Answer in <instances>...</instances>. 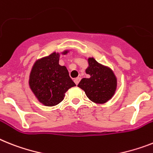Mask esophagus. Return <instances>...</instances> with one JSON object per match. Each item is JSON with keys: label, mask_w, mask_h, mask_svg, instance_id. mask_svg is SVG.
I'll use <instances>...</instances> for the list:
<instances>
[{"label": "esophagus", "mask_w": 153, "mask_h": 153, "mask_svg": "<svg viewBox=\"0 0 153 153\" xmlns=\"http://www.w3.org/2000/svg\"><path fill=\"white\" fill-rule=\"evenodd\" d=\"M80 78H76V79H74V83H75V84L76 85H78L79 84V81H80Z\"/></svg>", "instance_id": "34e87169"}]
</instances>
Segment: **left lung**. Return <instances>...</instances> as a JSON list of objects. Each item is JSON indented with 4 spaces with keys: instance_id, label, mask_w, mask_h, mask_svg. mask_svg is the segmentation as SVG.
<instances>
[{
    "instance_id": "8db88e82",
    "label": "left lung",
    "mask_w": 153,
    "mask_h": 153,
    "mask_svg": "<svg viewBox=\"0 0 153 153\" xmlns=\"http://www.w3.org/2000/svg\"><path fill=\"white\" fill-rule=\"evenodd\" d=\"M88 64L85 73L90 77L82 79L78 86L85 91L91 101L105 103L115 94L117 86L116 75L110 68L97 62L94 57H88Z\"/></svg>"
}]
</instances>
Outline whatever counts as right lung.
Masks as SVG:
<instances>
[{"label": "right lung", "mask_w": 153, "mask_h": 153, "mask_svg": "<svg viewBox=\"0 0 153 153\" xmlns=\"http://www.w3.org/2000/svg\"><path fill=\"white\" fill-rule=\"evenodd\" d=\"M68 50L61 52L67 54ZM60 53H52L38 59L33 65L29 74V88L36 98L47 106L57 105L64 100L65 92L76 85L69 76L65 66L59 65Z\"/></svg>", "instance_id": "add662e5"}]
</instances>
